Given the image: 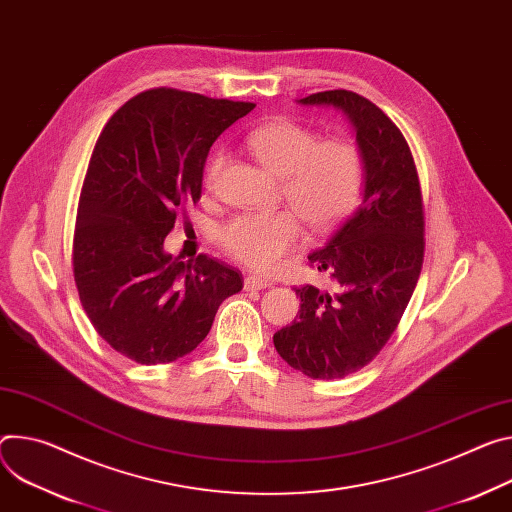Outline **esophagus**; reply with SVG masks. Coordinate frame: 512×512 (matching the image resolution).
Masks as SVG:
<instances>
[{
	"label": "esophagus",
	"mask_w": 512,
	"mask_h": 512,
	"mask_svg": "<svg viewBox=\"0 0 512 512\" xmlns=\"http://www.w3.org/2000/svg\"><path fill=\"white\" fill-rule=\"evenodd\" d=\"M269 286H271V282L265 280V277H259V275H247L245 277V290L247 292L249 290H265Z\"/></svg>",
	"instance_id": "1"
}]
</instances>
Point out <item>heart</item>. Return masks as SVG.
Returning <instances> with one entry per match:
<instances>
[{"mask_svg":"<svg viewBox=\"0 0 512 512\" xmlns=\"http://www.w3.org/2000/svg\"><path fill=\"white\" fill-rule=\"evenodd\" d=\"M253 155L284 179V196L304 222L318 230L335 228L357 204L363 188V157L359 149L318 134L292 120H273L249 134ZM224 153L216 151L208 163V183L222 171ZM302 228L296 214L267 212L232 218L220 230L222 247L257 271H271L300 243Z\"/></svg>","mask_w":512,"mask_h":512,"instance_id":"b5f03b06","label":"heart"}]
</instances>
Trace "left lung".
Returning <instances> with one entry per match:
<instances>
[{
  "label": "left lung",
  "mask_w": 512,
  "mask_h": 512,
  "mask_svg": "<svg viewBox=\"0 0 512 512\" xmlns=\"http://www.w3.org/2000/svg\"><path fill=\"white\" fill-rule=\"evenodd\" d=\"M343 112L355 130L365 177L361 204L308 261L333 292L296 288L300 316L273 335L288 365L312 380H337L374 359L392 337L416 288L425 253L421 183L398 126L347 89L298 100Z\"/></svg>",
  "instance_id": "obj_1"
}]
</instances>
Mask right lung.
Returning <instances> with one entry per match:
<instances>
[{
    "instance_id": "add662e5",
    "label": "right lung",
    "mask_w": 512,
    "mask_h": 512,
    "mask_svg": "<svg viewBox=\"0 0 512 512\" xmlns=\"http://www.w3.org/2000/svg\"><path fill=\"white\" fill-rule=\"evenodd\" d=\"M255 104L149 89L104 126L81 188L73 273L98 335L124 357L157 365L192 353L243 275L206 255L165 251L177 212L202 194L216 138Z\"/></svg>"
}]
</instances>
